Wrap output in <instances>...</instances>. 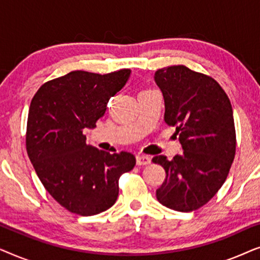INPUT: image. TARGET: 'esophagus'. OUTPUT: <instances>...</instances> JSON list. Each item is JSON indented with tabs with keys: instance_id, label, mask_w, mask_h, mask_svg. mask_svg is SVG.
Masks as SVG:
<instances>
[{
	"instance_id": "esophagus-1",
	"label": "esophagus",
	"mask_w": 260,
	"mask_h": 260,
	"mask_svg": "<svg viewBox=\"0 0 260 260\" xmlns=\"http://www.w3.org/2000/svg\"><path fill=\"white\" fill-rule=\"evenodd\" d=\"M136 162H137L138 166H147V165H150L151 158L147 155H137L136 156Z\"/></svg>"
}]
</instances>
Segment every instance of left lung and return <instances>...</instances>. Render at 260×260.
Returning <instances> with one entry per match:
<instances>
[{
    "label": "left lung",
    "instance_id": "obj_1",
    "mask_svg": "<svg viewBox=\"0 0 260 260\" xmlns=\"http://www.w3.org/2000/svg\"><path fill=\"white\" fill-rule=\"evenodd\" d=\"M154 79L165 99V122L175 126L183 149L172 161L162 155L152 158L167 174L156 198L174 211H195L221 188L232 166V105L213 78L183 65L157 70Z\"/></svg>",
    "mask_w": 260,
    "mask_h": 260
}]
</instances>
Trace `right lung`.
Here are the masks:
<instances>
[{"label": "right lung", "instance_id": "1", "mask_svg": "<svg viewBox=\"0 0 260 260\" xmlns=\"http://www.w3.org/2000/svg\"><path fill=\"white\" fill-rule=\"evenodd\" d=\"M130 73L73 71L45 83L31 99L28 156L46 190L67 211L88 216L109 209L118 197L120 175L136 165L130 152L99 150L84 135V129L95 127Z\"/></svg>", "mask_w": 260, "mask_h": 260}]
</instances>
